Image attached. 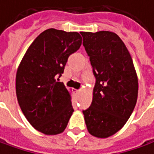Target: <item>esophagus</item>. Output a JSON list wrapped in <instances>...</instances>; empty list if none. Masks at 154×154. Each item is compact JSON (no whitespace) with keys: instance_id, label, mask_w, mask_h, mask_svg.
Wrapping results in <instances>:
<instances>
[{"instance_id":"34e87169","label":"esophagus","mask_w":154,"mask_h":154,"mask_svg":"<svg viewBox=\"0 0 154 154\" xmlns=\"http://www.w3.org/2000/svg\"><path fill=\"white\" fill-rule=\"evenodd\" d=\"M74 92H75V94H80V90H77V89H75Z\"/></svg>"}]
</instances>
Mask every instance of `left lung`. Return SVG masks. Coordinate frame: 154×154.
I'll use <instances>...</instances> for the list:
<instances>
[{
	"label": "left lung",
	"instance_id": "1",
	"mask_svg": "<svg viewBox=\"0 0 154 154\" xmlns=\"http://www.w3.org/2000/svg\"><path fill=\"white\" fill-rule=\"evenodd\" d=\"M81 34L96 78L92 103L82 112L88 132L106 138L120 131L133 111L138 94L137 76L129 51L116 33Z\"/></svg>",
	"mask_w": 154,
	"mask_h": 154
}]
</instances>
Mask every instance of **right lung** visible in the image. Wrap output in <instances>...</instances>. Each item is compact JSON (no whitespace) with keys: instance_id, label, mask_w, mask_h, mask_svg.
I'll list each match as a JSON object with an SVG mask.
<instances>
[{"instance_id":"add662e5","label":"right lung","mask_w":154,"mask_h":154,"mask_svg":"<svg viewBox=\"0 0 154 154\" xmlns=\"http://www.w3.org/2000/svg\"><path fill=\"white\" fill-rule=\"evenodd\" d=\"M81 35L45 30L29 47L17 68L16 94L26 119L45 135L63 132L72 115V97L60 77L70 55L80 48Z\"/></svg>"}]
</instances>
